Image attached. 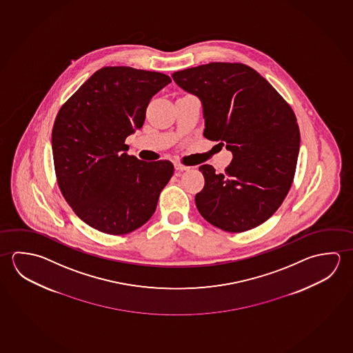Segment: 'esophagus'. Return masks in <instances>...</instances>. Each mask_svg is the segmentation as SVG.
Segmentation results:
<instances>
[{
	"mask_svg": "<svg viewBox=\"0 0 353 353\" xmlns=\"http://www.w3.org/2000/svg\"><path fill=\"white\" fill-rule=\"evenodd\" d=\"M174 168H175L176 172H184V170H189L190 169V167H186V165H183L180 163H174Z\"/></svg>",
	"mask_w": 353,
	"mask_h": 353,
	"instance_id": "34e87169",
	"label": "esophagus"
}]
</instances>
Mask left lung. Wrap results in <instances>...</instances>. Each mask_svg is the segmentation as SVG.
Here are the masks:
<instances>
[{
	"label": "left lung",
	"instance_id": "1",
	"mask_svg": "<svg viewBox=\"0 0 353 353\" xmlns=\"http://www.w3.org/2000/svg\"><path fill=\"white\" fill-rule=\"evenodd\" d=\"M174 81L201 101L210 141L232 153L226 174L199 168L205 178L196 194L206 221L228 232H243L267 221L293 183L300 132L293 110L250 66L210 63L174 72Z\"/></svg>",
	"mask_w": 353,
	"mask_h": 353
}]
</instances>
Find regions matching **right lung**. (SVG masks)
<instances>
[{
  "label": "right lung",
  "mask_w": 353,
  "mask_h": 353,
  "mask_svg": "<svg viewBox=\"0 0 353 353\" xmlns=\"http://www.w3.org/2000/svg\"><path fill=\"white\" fill-rule=\"evenodd\" d=\"M170 81L161 72L106 66L58 112L52 132L58 185L75 214L97 231L132 232L156 211L173 164L128 156L125 139L143 125L150 99Z\"/></svg>",
  "instance_id": "obj_1"
}]
</instances>
